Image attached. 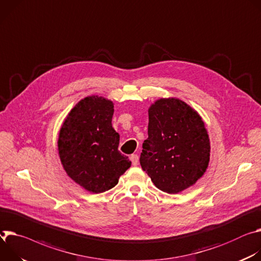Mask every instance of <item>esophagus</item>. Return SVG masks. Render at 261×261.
I'll list each match as a JSON object with an SVG mask.
<instances>
[{
    "label": "esophagus",
    "mask_w": 261,
    "mask_h": 261,
    "mask_svg": "<svg viewBox=\"0 0 261 261\" xmlns=\"http://www.w3.org/2000/svg\"><path fill=\"white\" fill-rule=\"evenodd\" d=\"M130 161H132L133 166H137L138 163H139V156H138V154H132V155H130Z\"/></svg>",
    "instance_id": "esophagus-1"
}]
</instances>
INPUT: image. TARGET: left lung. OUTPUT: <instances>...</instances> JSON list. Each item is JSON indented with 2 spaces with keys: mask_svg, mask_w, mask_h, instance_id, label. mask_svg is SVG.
<instances>
[{
  "mask_svg": "<svg viewBox=\"0 0 261 261\" xmlns=\"http://www.w3.org/2000/svg\"><path fill=\"white\" fill-rule=\"evenodd\" d=\"M148 138L140 164L154 186L177 194L202 177L211 145L200 115L178 98H161L148 110Z\"/></svg>",
  "mask_w": 261,
  "mask_h": 261,
  "instance_id": "obj_1",
  "label": "left lung"
}]
</instances>
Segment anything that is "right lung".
Segmentation results:
<instances>
[{
	"label": "right lung",
	"instance_id": "1",
	"mask_svg": "<svg viewBox=\"0 0 261 261\" xmlns=\"http://www.w3.org/2000/svg\"><path fill=\"white\" fill-rule=\"evenodd\" d=\"M113 114L111 100L97 95L85 97L67 115L58 140L67 175L95 194L114 188L132 165L118 150L120 137L112 126Z\"/></svg>",
	"mask_w": 261,
	"mask_h": 261
}]
</instances>
